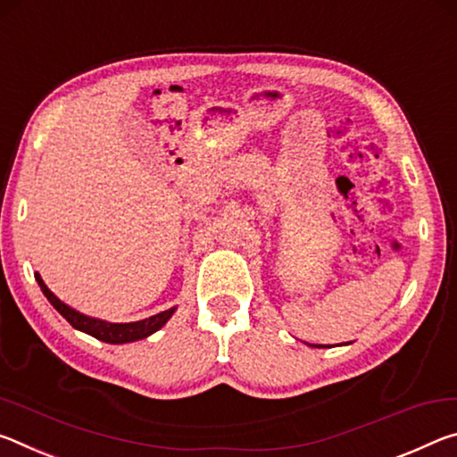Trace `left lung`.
Listing matches in <instances>:
<instances>
[{
    "instance_id": "left-lung-1",
    "label": "left lung",
    "mask_w": 457,
    "mask_h": 457,
    "mask_svg": "<svg viewBox=\"0 0 457 457\" xmlns=\"http://www.w3.org/2000/svg\"><path fill=\"white\" fill-rule=\"evenodd\" d=\"M310 346H312V344H310ZM320 346H321V344H320ZM320 346H318V348H320ZM321 348H324V346H321Z\"/></svg>"
}]
</instances>
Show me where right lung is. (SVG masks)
Masks as SVG:
<instances>
[{"instance_id":"obj_1","label":"right lung","mask_w":457,"mask_h":457,"mask_svg":"<svg viewBox=\"0 0 457 457\" xmlns=\"http://www.w3.org/2000/svg\"><path fill=\"white\" fill-rule=\"evenodd\" d=\"M34 278H36V281H38L42 294L48 297V302L54 305V310L66 321H69L72 328H77V330L93 336V338H96V340L109 342V344H125V342L144 340V338H147V336H152L154 332H158L160 328L171 318V313L176 312V308H170L166 312H160L152 318H145L139 321H129V324H111V321H104V320L88 318V316H85V313H80L74 308H71V305H66L64 302H60V299L46 287V283L42 281L38 273H36Z\"/></svg>"}]
</instances>
